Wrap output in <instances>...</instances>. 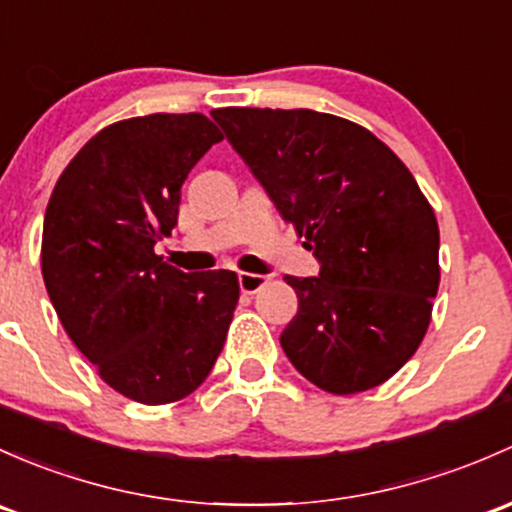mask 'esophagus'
Returning a JSON list of instances; mask_svg holds the SVG:
<instances>
[{
	"mask_svg": "<svg viewBox=\"0 0 512 512\" xmlns=\"http://www.w3.org/2000/svg\"><path fill=\"white\" fill-rule=\"evenodd\" d=\"M238 284H240V292L242 294H257L267 284V277H265V274L240 272L238 274Z\"/></svg>",
	"mask_w": 512,
	"mask_h": 512,
	"instance_id": "esophagus-1",
	"label": "esophagus"
}]
</instances>
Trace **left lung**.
<instances>
[{
    "label": "left lung",
    "mask_w": 512,
    "mask_h": 512,
    "mask_svg": "<svg viewBox=\"0 0 512 512\" xmlns=\"http://www.w3.org/2000/svg\"><path fill=\"white\" fill-rule=\"evenodd\" d=\"M211 115L321 265L316 277H284L299 299L279 336L287 358L333 395L383 385L422 343L439 289V225L410 169L326 112Z\"/></svg>",
    "instance_id": "8db88e82"
}]
</instances>
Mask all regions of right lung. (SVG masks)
I'll list each match as a JSON object with an SVG mask.
<instances>
[{
    "instance_id": "1",
    "label": "right lung",
    "mask_w": 512,
    "mask_h": 512,
    "mask_svg": "<svg viewBox=\"0 0 512 512\" xmlns=\"http://www.w3.org/2000/svg\"><path fill=\"white\" fill-rule=\"evenodd\" d=\"M220 139L201 112L115 122L75 154L43 215L58 319L100 378L142 405L208 378L238 304L235 272H181L154 252L179 220L188 171Z\"/></svg>"
}]
</instances>
